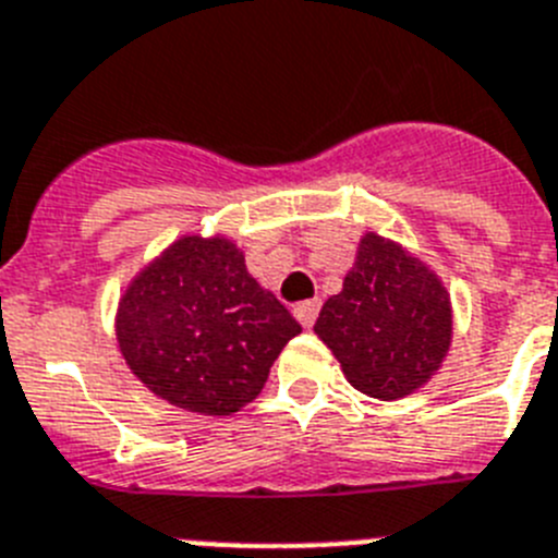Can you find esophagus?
Here are the masks:
<instances>
[{"instance_id":"esophagus-1","label":"esophagus","mask_w":558,"mask_h":558,"mask_svg":"<svg viewBox=\"0 0 558 558\" xmlns=\"http://www.w3.org/2000/svg\"><path fill=\"white\" fill-rule=\"evenodd\" d=\"M317 314H319V300H306V303H298V306H294V317L300 319V326L303 328H312Z\"/></svg>"}]
</instances>
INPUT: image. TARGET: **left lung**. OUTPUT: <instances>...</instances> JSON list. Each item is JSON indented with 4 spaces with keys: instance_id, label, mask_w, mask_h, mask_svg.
Here are the masks:
<instances>
[{
    "instance_id": "1",
    "label": "left lung",
    "mask_w": 558,
    "mask_h": 558,
    "mask_svg": "<svg viewBox=\"0 0 558 558\" xmlns=\"http://www.w3.org/2000/svg\"><path fill=\"white\" fill-rule=\"evenodd\" d=\"M317 333L360 393L396 401L433 379L452 345V300L413 252L365 232L342 292L323 303Z\"/></svg>"
}]
</instances>
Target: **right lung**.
<instances>
[{"label":"right lung","mask_w":558,"mask_h":558,"mask_svg":"<svg viewBox=\"0 0 558 558\" xmlns=\"http://www.w3.org/2000/svg\"><path fill=\"white\" fill-rule=\"evenodd\" d=\"M129 371L157 399L232 415L264 390L298 319L246 272L227 235H182L145 264L114 317Z\"/></svg>","instance_id":"obj_1"}]
</instances>
